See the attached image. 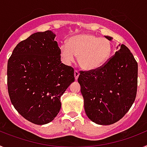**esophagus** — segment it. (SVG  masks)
Instances as JSON below:
<instances>
[{
    "label": "esophagus",
    "instance_id": "34e87169",
    "mask_svg": "<svg viewBox=\"0 0 147 147\" xmlns=\"http://www.w3.org/2000/svg\"><path fill=\"white\" fill-rule=\"evenodd\" d=\"M79 76H80V73H79V71H78L77 70H75V71H74L75 80H77L78 77H79Z\"/></svg>",
    "mask_w": 147,
    "mask_h": 147
}]
</instances>
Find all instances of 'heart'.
<instances>
[{
  "mask_svg": "<svg viewBox=\"0 0 147 147\" xmlns=\"http://www.w3.org/2000/svg\"><path fill=\"white\" fill-rule=\"evenodd\" d=\"M59 53L65 64L72 63L75 56H78V62L82 68L93 70L107 62L111 53V45L107 39L82 34L70 37L67 45H61Z\"/></svg>",
  "mask_w": 147,
  "mask_h": 147,
  "instance_id": "obj_1",
  "label": "heart"
}]
</instances>
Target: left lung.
Wrapping results in <instances>:
<instances>
[{"instance_id":"obj_1","label":"left lung","mask_w":147,"mask_h":147,"mask_svg":"<svg viewBox=\"0 0 147 147\" xmlns=\"http://www.w3.org/2000/svg\"><path fill=\"white\" fill-rule=\"evenodd\" d=\"M80 74L85 113L92 121L110 125L124 117L135 102L138 87V63L126 45L122 44L101 67Z\"/></svg>"}]
</instances>
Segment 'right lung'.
<instances>
[{"mask_svg":"<svg viewBox=\"0 0 147 147\" xmlns=\"http://www.w3.org/2000/svg\"><path fill=\"white\" fill-rule=\"evenodd\" d=\"M55 34L37 32L20 42L7 64L8 92L11 104L33 124H48L61 108L60 97L73 82L74 70L61 63Z\"/></svg>","mask_w":147,"mask_h":147,"instance_id":"add662e5","label":"right lung"}]
</instances>
